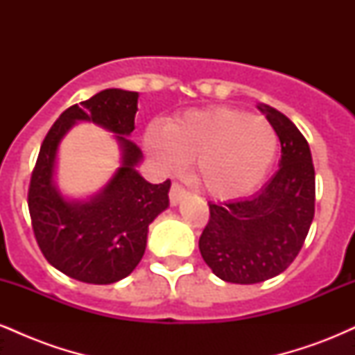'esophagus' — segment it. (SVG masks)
Segmentation results:
<instances>
[{"mask_svg": "<svg viewBox=\"0 0 355 355\" xmlns=\"http://www.w3.org/2000/svg\"><path fill=\"white\" fill-rule=\"evenodd\" d=\"M189 195V190L185 187L180 185V183H172V189H170V203L172 205H178L182 198H185Z\"/></svg>", "mask_w": 355, "mask_h": 355, "instance_id": "esophagus-1", "label": "esophagus"}]
</instances>
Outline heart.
Wrapping results in <instances>:
<instances>
[{
    "mask_svg": "<svg viewBox=\"0 0 355 355\" xmlns=\"http://www.w3.org/2000/svg\"><path fill=\"white\" fill-rule=\"evenodd\" d=\"M145 146L166 172L195 162V178L215 198H237L254 191L275 162L279 138L263 116L215 107L193 110L168 125L152 123Z\"/></svg>",
    "mask_w": 355,
    "mask_h": 355,
    "instance_id": "obj_1",
    "label": "heart"
}]
</instances>
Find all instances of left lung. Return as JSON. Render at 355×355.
Here are the masks:
<instances>
[{
  "label": "left lung",
  "mask_w": 355,
  "mask_h": 355,
  "mask_svg": "<svg viewBox=\"0 0 355 355\" xmlns=\"http://www.w3.org/2000/svg\"><path fill=\"white\" fill-rule=\"evenodd\" d=\"M282 146L277 173L243 200L209 202L198 248L215 275L257 284L282 272L302 248L315 211V172L307 140L279 110L259 107Z\"/></svg>",
  "instance_id": "1"
}]
</instances>
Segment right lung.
Masks as SVG:
<instances>
[{
    "mask_svg": "<svg viewBox=\"0 0 355 355\" xmlns=\"http://www.w3.org/2000/svg\"><path fill=\"white\" fill-rule=\"evenodd\" d=\"M137 92L110 88L61 113L44 137L31 173L28 209L44 259L87 284H113L132 274L145 254L148 225L168 207L170 180L148 183L137 172L141 150L126 138L135 130ZM78 119L117 133L122 166L89 202H67L52 185L55 150Z\"/></svg>",
    "mask_w": 355,
    "mask_h": 355,
    "instance_id": "add662e5",
    "label": "right lung"
}]
</instances>
